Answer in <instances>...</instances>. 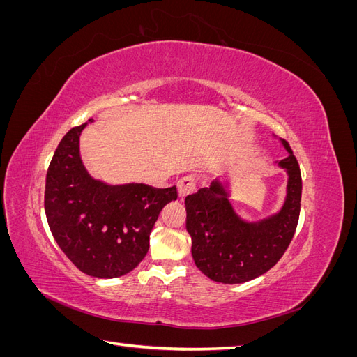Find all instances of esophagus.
I'll return each mask as SVG.
<instances>
[{"label": "esophagus", "instance_id": "esophagus-1", "mask_svg": "<svg viewBox=\"0 0 357 357\" xmlns=\"http://www.w3.org/2000/svg\"><path fill=\"white\" fill-rule=\"evenodd\" d=\"M197 188V181H195V177L192 176H186L178 180L177 183V189H178V197L183 199L185 197L190 195V193H193V190H195Z\"/></svg>", "mask_w": 357, "mask_h": 357}]
</instances>
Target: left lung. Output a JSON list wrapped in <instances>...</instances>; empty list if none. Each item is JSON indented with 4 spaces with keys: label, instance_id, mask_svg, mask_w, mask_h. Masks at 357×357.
<instances>
[{
    "label": "left lung",
    "instance_id": "obj_1",
    "mask_svg": "<svg viewBox=\"0 0 357 357\" xmlns=\"http://www.w3.org/2000/svg\"><path fill=\"white\" fill-rule=\"evenodd\" d=\"M289 156L278 160L287 172L286 199L278 213L257 222L241 219L229 201L228 183L214 180L186 197V229L192 256L202 274L225 284L245 283L269 271L294 238L301 210L302 178L290 146L280 139Z\"/></svg>",
    "mask_w": 357,
    "mask_h": 357
}]
</instances>
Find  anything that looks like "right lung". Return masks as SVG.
<instances>
[{
	"label": "right lung",
	"mask_w": 357,
	"mask_h": 357,
	"mask_svg": "<svg viewBox=\"0 0 357 357\" xmlns=\"http://www.w3.org/2000/svg\"><path fill=\"white\" fill-rule=\"evenodd\" d=\"M86 125L70 129L52 158L46 176V218L53 238L82 273L116 278L143 261L158 215L177 199V189L143 183L113 186L91 177L79 147Z\"/></svg>",
	"instance_id": "right-lung-1"
}]
</instances>
